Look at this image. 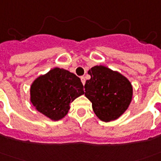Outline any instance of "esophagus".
<instances>
[{"mask_svg": "<svg viewBox=\"0 0 161 161\" xmlns=\"http://www.w3.org/2000/svg\"><path fill=\"white\" fill-rule=\"evenodd\" d=\"M80 78H81V82H82V83L84 85V83H85V78H84V77H81Z\"/></svg>", "mask_w": 161, "mask_h": 161, "instance_id": "1", "label": "esophagus"}]
</instances>
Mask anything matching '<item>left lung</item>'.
Wrapping results in <instances>:
<instances>
[{
  "label": "left lung",
  "mask_w": 161,
  "mask_h": 161,
  "mask_svg": "<svg viewBox=\"0 0 161 161\" xmlns=\"http://www.w3.org/2000/svg\"><path fill=\"white\" fill-rule=\"evenodd\" d=\"M91 78L86 81L85 96L92 103L97 117L105 121H115L129 107L132 85L125 76L105 66H94L88 72Z\"/></svg>",
  "instance_id": "1"
}]
</instances>
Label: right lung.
I'll return each mask as SVG.
<instances>
[{
    "label": "right lung",
    "instance_id": "obj_1",
    "mask_svg": "<svg viewBox=\"0 0 161 161\" xmlns=\"http://www.w3.org/2000/svg\"><path fill=\"white\" fill-rule=\"evenodd\" d=\"M83 94L80 78L59 67L39 76L30 86L31 103L51 121H59L67 116L70 104Z\"/></svg>",
    "mask_w": 161,
    "mask_h": 161
}]
</instances>
